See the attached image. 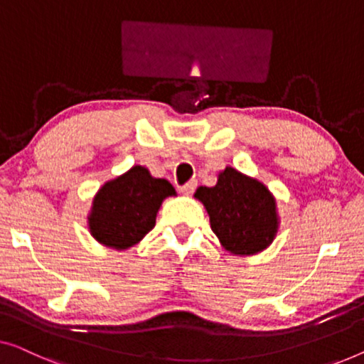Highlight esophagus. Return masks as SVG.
Masks as SVG:
<instances>
[{
    "mask_svg": "<svg viewBox=\"0 0 364 364\" xmlns=\"http://www.w3.org/2000/svg\"><path fill=\"white\" fill-rule=\"evenodd\" d=\"M195 188H197V182L195 181H191V182H187V183H183V186L181 187V191L186 193V195H191Z\"/></svg>",
    "mask_w": 364,
    "mask_h": 364,
    "instance_id": "obj_1",
    "label": "esophagus"
}]
</instances>
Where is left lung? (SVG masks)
I'll return each mask as SVG.
<instances>
[{
	"instance_id": "obj_1",
	"label": "left lung",
	"mask_w": 364,
	"mask_h": 364,
	"mask_svg": "<svg viewBox=\"0 0 364 364\" xmlns=\"http://www.w3.org/2000/svg\"><path fill=\"white\" fill-rule=\"evenodd\" d=\"M195 197L207 208L213 233L225 250L255 255L272 243L277 231L276 200L256 178L226 167L217 186L198 187Z\"/></svg>"
}]
</instances>
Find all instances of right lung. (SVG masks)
<instances>
[{
    "label": "right lung",
    "instance_id": "add662e5",
    "mask_svg": "<svg viewBox=\"0 0 364 364\" xmlns=\"http://www.w3.org/2000/svg\"><path fill=\"white\" fill-rule=\"evenodd\" d=\"M169 195H176L169 181L134 166L98 191L88 218L93 238L114 250L136 245L154 228L157 210Z\"/></svg>",
    "mask_w": 364,
    "mask_h": 364
}]
</instances>
